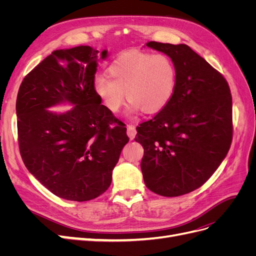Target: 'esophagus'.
<instances>
[{"instance_id": "1", "label": "esophagus", "mask_w": 256, "mask_h": 256, "mask_svg": "<svg viewBox=\"0 0 256 256\" xmlns=\"http://www.w3.org/2000/svg\"><path fill=\"white\" fill-rule=\"evenodd\" d=\"M127 134L131 138V140H132V138L136 136V127L134 125H128V127H127Z\"/></svg>"}]
</instances>
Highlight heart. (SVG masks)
I'll return each mask as SVG.
<instances>
[{"label": "heart", "mask_w": 256, "mask_h": 256, "mask_svg": "<svg viewBox=\"0 0 256 256\" xmlns=\"http://www.w3.org/2000/svg\"><path fill=\"white\" fill-rule=\"evenodd\" d=\"M108 76L98 74L92 88L100 102L112 113H118L125 102L129 110L146 114L160 112L172 99L177 72L173 60L166 54L140 50L120 53L108 68Z\"/></svg>", "instance_id": "1"}]
</instances>
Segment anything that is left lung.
Returning <instances> with one entry per match:
<instances>
[{
	"mask_svg": "<svg viewBox=\"0 0 256 256\" xmlns=\"http://www.w3.org/2000/svg\"><path fill=\"white\" fill-rule=\"evenodd\" d=\"M176 67L170 102L136 127L141 170L150 191L180 196L203 186L226 158L233 138L232 95L224 76L187 44L150 42Z\"/></svg>",
	"mask_w": 256,
	"mask_h": 256,
	"instance_id": "8db88e82",
	"label": "left lung"
}]
</instances>
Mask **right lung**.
<instances>
[{
	"mask_svg": "<svg viewBox=\"0 0 256 256\" xmlns=\"http://www.w3.org/2000/svg\"><path fill=\"white\" fill-rule=\"evenodd\" d=\"M106 54L88 46L53 51L24 76L18 92L22 160L38 182L68 200L85 202L102 194L129 141L125 124L92 88L98 60ZM63 102L74 108L62 114L46 110Z\"/></svg>",
	"mask_w": 256,
	"mask_h": 256,
	"instance_id": "right-lung-1",
	"label": "right lung"
}]
</instances>
